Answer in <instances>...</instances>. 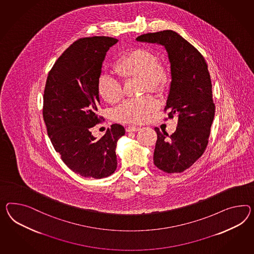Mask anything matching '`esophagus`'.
<instances>
[{
  "instance_id": "esophagus-1",
  "label": "esophagus",
  "mask_w": 254,
  "mask_h": 254,
  "mask_svg": "<svg viewBox=\"0 0 254 254\" xmlns=\"http://www.w3.org/2000/svg\"><path fill=\"white\" fill-rule=\"evenodd\" d=\"M126 130L127 131H137V130H140V128L137 126H129Z\"/></svg>"
}]
</instances>
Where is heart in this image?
<instances>
[{
	"instance_id": "1",
	"label": "heart",
	"mask_w": 254,
	"mask_h": 254,
	"mask_svg": "<svg viewBox=\"0 0 254 254\" xmlns=\"http://www.w3.org/2000/svg\"><path fill=\"white\" fill-rule=\"evenodd\" d=\"M115 71L125 79H143V90L151 93L162 92L170 81L169 65L158 63L156 54L143 48H135L125 52L118 60ZM97 88L100 98L108 103H117L123 98V85L120 79L110 72L99 74ZM156 108L155 98L144 97L125 101L116 110L115 115L121 122L142 123Z\"/></svg>"
}]
</instances>
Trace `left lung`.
Masks as SVG:
<instances>
[{
	"label": "left lung",
	"mask_w": 254,
	"mask_h": 254,
	"mask_svg": "<svg viewBox=\"0 0 254 254\" xmlns=\"http://www.w3.org/2000/svg\"><path fill=\"white\" fill-rule=\"evenodd\" d=\"M137 41L164 46L168 52L171 83L165 111L178 117L175 132L169 135L156 127L154 164L166 173H181L201 157L208 143L215 116L212 83L202 54L172 30L147 33Z\"/></svg>",
	"instance_id": "8db88e82"
}]
</instances>
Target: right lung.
<instances>
[{"label":"right lung","mask_w":254,"mask_h":254,"mask_svg":"<svg viewBox=\"0 0 254 254\" xmlns=\"http://www.w3.org/2000/svg\"><path fill=\"white\" fill-rule=\"evenodd\" d=\"M118 39L92 37L66 49L49 72L43 96V119L48 135L66 166L85 178L102 179L117 169L118 140L124 126L112 124L100 139L90 129L98 116V78L106 53Z\"/></svg>","instance_id":"1"}]
</instances>
